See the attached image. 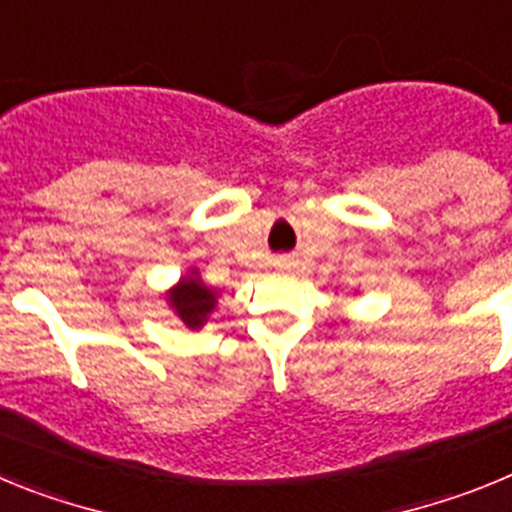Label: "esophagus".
<instances>
[{
  "mask_svg": "<svg viewBox=\"0 0 512 512\" xmlns=\"http://www.w3.org/2000/svg\"><path fill=\"white\" fill-rule=\"evenodd\" d=\"M277 266H279V269H289V266H292V261H289V259H277Z\"/></svg>",
  "mask_w": 512,
  "mask_h": 512,
  "instance_id": "esophagus-1",
  "label": "esophagus"
}]
</instances>
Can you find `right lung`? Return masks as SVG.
<instances>
[{
	"mask_svg": "<svg viewBox=\"0 0 512 512\" xmlns=\"http://www.w3.org/2000/svg\"><path fill=\"white\" fill-rule=\"evenodd\" d=\"M166 300H169L171 310L179 315V320L192 330L202 328L207 323V315L215 310V292L202 282L197 269L179 279V284L166 295Z\"/></svg>",
	"mask_w": 512,
	"mask_h": 512,
	"instance_id": "1",
	"label": "right lung"
}]
</instances>
